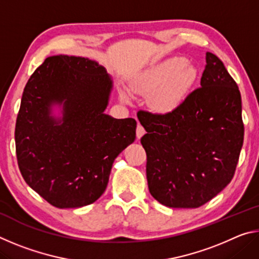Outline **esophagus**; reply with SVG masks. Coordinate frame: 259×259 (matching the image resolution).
Wrapping results in <instances>:
<instances>
[{"instance_id":"34e87169","label":"esophagus","mask_w":259,"mask_h":259,"mask_svg":"<svg viewBox=\"0 0 259 259\" xmlns=\"http://www.w3.org/2000/svg\"><path fill=\"white\" fill-rule=\"evenodd\" d=\"M144 134H145V129H144V126L142 124L138 123L137 129H136V136H137V138L139 139V138L143 137Z\"/></svg>"}]
</instances>
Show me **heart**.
Segmentation results:
<instances>
[{
    "mask_svg": "<svg viewBox=\"0 0 259 259\" xmlns=\"http://www.w3.org/2000/svg\"><path fill=\"white\" fill-rule=\"evenodd\" d=\"M198 77V69L186 59L175 57L140 73L133 83L140 95L151 94V106L160 113L174 111Z\"/></svg>",
    "mask_w": 259,
    "mask_h": 259,
    "instance_id": "heart-1",
    "label": "heart"
}]
</instances>
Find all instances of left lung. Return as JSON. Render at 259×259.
<instances>
[{
  "label": "left lung",
  "instance_id": "left-lung-1",
  "mask_svg": "<svg viewBox=\"0 0 259 259\" xmlns=\"http://www.w3.org/2000/svg\"><path fill=\"white\" fill-rule=\"evenodd\" d=\"M201 87L171 112L139 111L148 190L170 208H199L231 183L243 144L241 95L222 60L205 54ZM138 112V113H139Z\"/></svg>",
  "mask_w": 259,
  "mask_h": 259
}]
</instances>
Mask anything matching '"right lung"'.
<instances>
[{"instance_id":"right-lung-1","label":"right lung","mask_w":259,"mask_h":259,"mask_svg":"<svg viewBox=\"0 0 259 259\" xmlns=\"http://www.w3.org/2000/svg\"><path fill=\"white\" fill-rule=\"evenodd\" d=\"M112 81L96 61L52 56L34 73L21 97L15 140L20 174L57 208L94 203L106 190L115 157L136 138L135 119L104 114ZM54 102L64 116H50Z\"/></svg>"}]
</instances>
